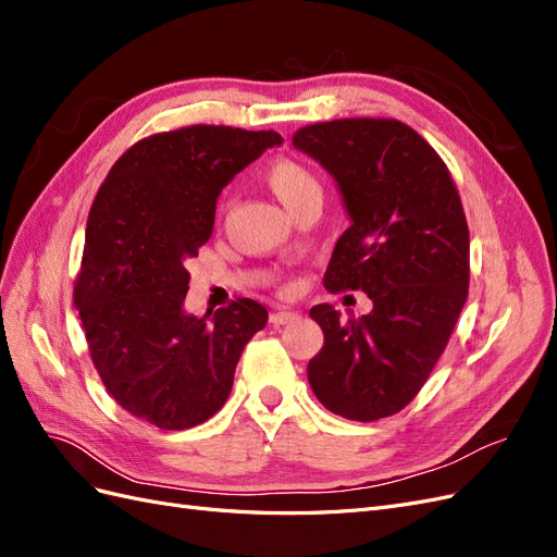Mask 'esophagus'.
Returning <instances> with one entry per match:
<instances>
[{"mask_svg":"<svg viewBox=\"0 0 557 557\" xmlns=\"http://www.w3.org/2000/svg\"><path fill=\"white\" fill-rule=\"evenodd\" d=\"M299 315L295 313V311H288V309H278V311H274L272 315H269V323L272 325H290V323H295Z\"/></svg>","mask_w":557,"mask_h":557,"instance_id":"obj_1","label":"esophagus"}]
</instances>
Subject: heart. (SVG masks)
<instances>
[{"label":"heart","instance_id":"obj_1","mask_svg":"<svg viewBox=\"0 0 557 557\" xmlns=\"http://www.w3.org/2000/svg\"><path fill=\"white\" fill-rule=\"evenodd\" d=\"M264 181L290 213L307 205H320L323 201V181L318 178L311 166L299 160L278 158L269 162L264 170Z\"/></svg>","mask_w":557,"mask_h":557}]
</instances>
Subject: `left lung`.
Segmentation results:
<instances>
[{
	"mask_svg": "<svg viewBox=\"0 0 557 557\" xmlns=\"http://www.w3.org/2000/svg\"><path fill=\"white\" fill-rule=\"evenodd\" d=\"M293 146L325 166L350 218L325 288L374 301L348 323L330 305L309 311L325 334L307 367L311 391L332 413L372 423L418 395L458 323L469 288L462 201L436 150L393 117L307 125Z\"/></svg>",
	"mask_w": 557,
	"mask_h": 557,
	"instance_id": "8db88e82",
	"label": "left lung"
}]
</instances>
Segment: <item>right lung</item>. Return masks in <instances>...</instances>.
<instances>
[{"instance_id": "add662e5", "label": "right lung", "mask_w": 557, "mask_h": 557, "mask_svg": "<svg viewBox=\"0 0 557 557\" xmlns=\"http://www.w3.org/2000/svg\"><path fill=\"white\" fill-rule=\"evenodd\" d=\"M274 129L190 125L127 148L92 201L74 285L99 379L125 411L188 430L221 411L250 336L267 325L256 299L183 311L215 199L244 166L281 146Z\"/></svg>"}]
</instances>
